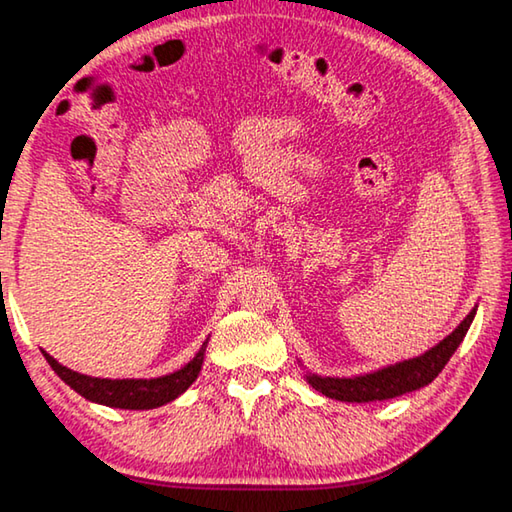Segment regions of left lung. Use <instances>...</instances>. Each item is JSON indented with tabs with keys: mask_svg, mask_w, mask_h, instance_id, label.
I'll use <instances>...</instances> for the list:
<instances>
[{
	"mask_svg": "<svg viewBox=\"0 0 512 512\" xmlns=\"http://www.w3.org/2000/svg\"><path fill=\"white\" fill-rule=\"evenodd\" d=\"M476 310L469 312L462 319L460 326L444 337L440 344L433 346L431 351L412 360H403L392 367L378 369L373 373H364V376L355 378H321L310 373L307 383H310L316 392L326 394L328 399L348 401V403H371V401H385L394 399V396L415 392V389L433 383L437 373L444 369V364L451 360L456 353L462 339H465L469 326H472Z\"/></svg>",
	"mask_w": 512,
	"mask_h": 512,
	"instance_id": "obj_1",
	"label": "left lung"
}]
</instances>
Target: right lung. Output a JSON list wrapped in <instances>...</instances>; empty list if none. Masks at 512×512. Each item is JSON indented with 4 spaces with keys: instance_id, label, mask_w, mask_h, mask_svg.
Returning <instances> with one entry per match:
<instances>
[{
    "instance_id": "right-lung-1",
    "label": "right lung",
    "mask_w": 512,
    "mask_h": 512,
    "mask_svg": "<svg viewBox=\"0 0 512 512\" xmlns=\"http://www.w3.org/2000/svg\"><path fill=\"white\" fill-rule=\"evenodd\" d=\"M205 348H207V342L202 344V348L196 353V358H193L189 364H184L180 371L168 373V376H161V378H150V380H143V378L111 380V378L84 376V373H77L68 367H63V364L56 362L50 353L45 351L43 353L56 376L75 389L77 394L84 396V399L109 405V408L152 410L164 403L175 401L177 396L189 389V385L198 378L200 373L202 360H205Z\"/></svg>"
}]
</instances>
